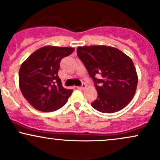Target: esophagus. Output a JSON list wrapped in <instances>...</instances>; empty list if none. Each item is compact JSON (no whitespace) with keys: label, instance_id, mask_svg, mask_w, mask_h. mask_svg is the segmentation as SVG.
Returning a JSON list of instances; mask_svg holds the SVG:
<instances>
[{"label":"esophagus","instance_id":"1","mask_svg":"<svg viewBox=\"0 0 160 160\" xmlns=\"http://www.w3.org/2000/svg\"><path fill=\"white\" fill-rule=\"evenodd\" d=\"M86 84H85V83H82L81 86H78V89H80V90H83L84 89H86Z\"/></svg>","mask_w":160,"mask_h":160}]
</instances>
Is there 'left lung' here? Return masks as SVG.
<instances>
[{"instance_id":"1","label":"left lung","mask_w":160,"mask_h":160,"mask_svg":"<svg viewBox=\"0 0 160 160\" xmlns=\"http://www.w3.org/2000/svg\"><path fill=\"white\" fill-rule=\"evenodd\" d=\"M77 52L98 92L92 108L111 113L126 107L135 94L138 80L131 58L120 49L104 45L78 47ZM98 75L102 79L95 78Z\"/></svg>"}]
</instances>
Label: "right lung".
Wrapping results in <instances>:
<instances>
[{
    "mask_svg": "<svg viewBox=\"0 0 160 160\" xmlns=\"http://www.w3.org/2000/svg\"><path fill=\"white\" fill-rule=\"evenodd\" d=\"M72 47L46 46L22 64L19 85L23 96L40 111H55L67 103L72 89L62 86L58 71L62 58L74 52Z\"/></svg>",
    "mask_w": 160,
    "mask_h": 160,
    "instance_id": "obj_1",
    "label": "right lung"
}]
</instances>
